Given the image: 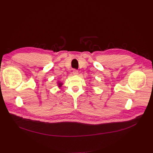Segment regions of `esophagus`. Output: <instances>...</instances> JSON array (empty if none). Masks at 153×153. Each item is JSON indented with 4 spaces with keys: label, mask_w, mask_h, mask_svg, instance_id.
Here are the masks:
<instances>
[{
    "label": "esophagus",
    "mask_w": 153,
    "mask_h": 153,
    "mask_svg": "<svg viewBox=\"0 0 153 153\" xmlns=\"http://www.w3.org/2000/svg\"><path fill=\"white\" fill-rule=\"evenodd\" d=\"M73 74L75 75H77L78 74V71L77 70H74V71H73Z\"/></svg>",
    "instance_id": "esophagus-1"
}]
</instances>
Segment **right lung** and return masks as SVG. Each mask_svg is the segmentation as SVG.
Segmentation results:
<instances>
[{"label": "right lung", "instance_id": "1", "mask_svg": "<svg viewBox=\"0 0 153 153\" xmlns=\"http://www.w3.org/2000/svg\"><path fill=\"white\" fill-rule=\"evenodd\" d=\"M59 85H62V84H61V83H59Z\"/></svg>", "mask_w": 153, "mask_h": 153}]
</instances>
